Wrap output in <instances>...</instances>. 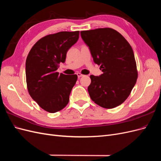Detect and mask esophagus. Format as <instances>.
<instances>
[{"label":"esophagus","mask_w":161,"mask_h":161,"mask_svg":"<svg viewBox=\"0 0 161 161\" xmlns=\"http://www.w3.org/2000/svg\"><path fill=\"white\" fill-rule=\"evenodd\" d=\"M77 76H78V78H79V79H80V77H82V76H83L84 75H82L81 73H77Z\"/></svg>","instance_id":"obj_1"}]
</instances>
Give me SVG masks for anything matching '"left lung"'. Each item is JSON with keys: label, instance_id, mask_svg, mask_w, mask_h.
I'll list each match as a JSON object with an SVG mask.
<instances>
[{"label": "left lung", "instance_id": "8db88e82", "mask_svg": "<svg viewBox=\"0 0 161 161\" xmlns=\"http://www.w3.org/2000/svg\"><path fill=\"white\" fill-rule=\"evenodd\" d=\"M89 46L95 63L103 74L91 75L88 87L91 99L96 104L112 109L123 103L138 79L135 57L130 43L111 28H98L80 31Z\"/></svg>", "mask_w": 161, "mask_h": 161}]
</instances>
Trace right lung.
I'll list each match as a JSON object with an SVG mask.
<instances>
[{
  "label": "right lung",
  "instance_id": "add662e5",
  "mask_svg": "<svg viewBox=\"0 0 161 161\" xmlns=\"http://www.w3.org/2000/svg\"><path fill=\"white\" fill-rule=\"evenodd\" d=\"M79 31H60L39 40L28 53L25 63L27 87L31 98L50 113L64 109L77 80V75L56 70L66 53L79 40Z\"/></svg>",
  "mask_w": 161,
  "mask_h": 161
}]
</instances>
